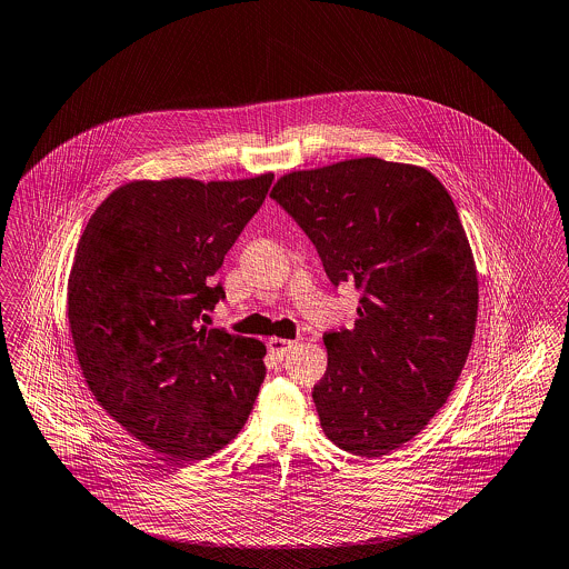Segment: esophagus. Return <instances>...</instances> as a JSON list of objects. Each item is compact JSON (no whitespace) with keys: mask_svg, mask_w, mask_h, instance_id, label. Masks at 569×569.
<instances>
[{"mask_svg":"<svg viewBox=\"0 0 569 569\" xmlns=\"http://www.w3.org/2000/svg\"><path fill=\"white\" fill-rule=\"evenodd\" d=\"M293 346H296V341L280 339V337H271V339L267 341V348H269L271 357H276V359H282V357L293 348Z\"/></svg>","mask_w":569,"mask_h":569,"instance_id":"34e87169","label":"esophagus"}]
</instances>
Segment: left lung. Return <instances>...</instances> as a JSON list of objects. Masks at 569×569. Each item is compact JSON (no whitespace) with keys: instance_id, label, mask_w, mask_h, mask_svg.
<instances>
[{"instance_id":"8db88e82","label":"left lung","mask_w":569,"mask_h":569,"mask_svg":"<svg viewBox=\"0 0 569 569\" xmlns=\"http://www.w3.org/2000/svg\"><path fill=\"white\" fill-rule=\"evenodd\" d=\"M271 198L330 282L362 291L355 326L323 337L321 428L346 452L385 457L446 405L471 348L478 271L461 217L428 169L378 156L289 171Z\"/></svg>"}]
</instances>
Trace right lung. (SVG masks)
I'll return each mask as SVG.
<instances>
[{
  "mask_svg": "<svg viewBox=\"0 0 569 569\" xmlns=\"http://www.w3.org/2000/svg\"><path fill=\"white\" fill-rule=\"evenodd\" d=\"M271 180H132L80 237L67 319L82 376L106 413L173 461L228 446L264 380L262 341L200 317L223 298L210 278Z\"/></svg>",
  "mask_w": 569,
  "mask_h": 569,
  "instance_id": "1",
  "label": "right lung"
}]
</instances>
